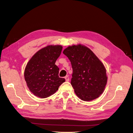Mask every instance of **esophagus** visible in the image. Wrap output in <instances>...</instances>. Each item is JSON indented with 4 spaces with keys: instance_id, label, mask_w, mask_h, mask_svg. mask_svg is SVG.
I'll return each instance as SVG.
<instances>
[{
    "instance_id": "1",
    "label": "esophagus",
    "mask_w": 133,
    "mask_h": 133,
    "mask_svg": "<svg viewBox=\"0 0 133 133\" xmlns=\"http://www.w3.org/2000/svg\"><path fill=\"white\" fill-rule=\"evenodd\" d=\"M65 81H66V82H68V81H69V80H70L69 78H68V76H66V77H65Z\"/></svg>"
}]
</instances>
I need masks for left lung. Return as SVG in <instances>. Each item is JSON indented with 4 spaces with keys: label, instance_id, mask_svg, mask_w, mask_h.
<instances>
[{
    "label": "left lung",
    "instance_id": "1",
    "mask_svg": "<svg viewBox=\"0 0 133 133\" xmlns=\"http://www.w3.org/2000/svg\"><path fill=\"white\" fill-rule=\"evenodd\" d=\"M63 53L71 63V84L76 95L84 101L99 97L104 91L107 82L103 63L89 48L80 44L68 46Z\"/></svg>",
    "mask_w": 133,
    "mask_h": 133
}]
</instances>
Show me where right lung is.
<instances>
[{"label":"right lung","instance_id":"1","mask_svg":"<svg viewBox=\"0 0 133 133\" xmlns=\"http://www.w3.org/2000/svg\"><path fill=\"white\" fill-rule=\"evenodd\" d=\"M62 46L48 45L40 49L27 62L24 72V79L34 95L46 98L55 93L65 79L58 77L55 62Z\"/></svg>","mask_w":133,"mask_h":133}]
</instances>
